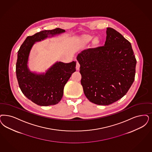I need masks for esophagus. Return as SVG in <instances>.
I'll return each mask as SVG.
<instances>
[{
  "label": "esophagus",
  "instance_id": "obj_1",
  "mask_svg": "<svg viewBox=\"0 0 152 152\" xmlns=\"http://www.w3.org/2000/svg\"><path fill=\"white\" fill-rule=\"evenodd\" d=\"M80 65L79 64L78 61H76V70L79 71L80 69Z\"/></svg>",
  "mask_w": 152,
  "mask_h": 152
}]
</instances>
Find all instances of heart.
Wrapping results in <instances>:
<instances>
[{
	"mask_svg": "<svg viewBox=\"0 0 152 152\" xmlns=\"http://www.w3.org/2000/svg\"><path fill=\"white\" fill-rule=\"evenodd\" d=\"M93 39V36L91 35H84L82 37H81V41L83 44H88L89 42H91L92 39ZM100 44V40L99 37H95L94 39L93 40L92 42V45L94 48L98 47L99 46Z\"/></svg>",
	"mask_w": 152,
	"mask_h": 152,
	"instance_id": "heart-1",
	"label": "heart"
}]
</instances>
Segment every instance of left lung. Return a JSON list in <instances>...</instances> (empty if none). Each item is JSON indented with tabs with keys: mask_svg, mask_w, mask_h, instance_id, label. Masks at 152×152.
Instances as JSON below:
<instances>
[{
	"mask_svg": "<svg viewBox=\"0 0 152 152\" xmlns=\"http://www.w3.org/2000/svg\"><path fill=\"white\" fill-rule=\"evenodd\" d=\"M106 33L104 46L84 50L77 56L84 94L101 105L126 95L134 83L136 64L131 43L112 28Z\"/></svg>",
	"mask_w": 152,
	"mask_h": 152,
	"instance_id": "8db88e82",
	"label": "left lung"
}]
</instances>
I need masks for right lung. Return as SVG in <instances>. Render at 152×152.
<instances>
[{
    "mask_svg": "<svg viewBox=\"0 0 152 152\" xmlns=\"http://www.w3.org/2000/svg\"><path fill=\"white\" fill-rule=\"evenodd\" d=\"M65 32L57 28L44 30L27 37L18 51L16 72L22 93L34 103L41 106L58 104L62 99L64 85L76 71V62L65 63L57 62L45 73L32 72L27 66L28 57L35 42Z\"/></svg>",
    "mask_w": 152,
    "mask_h": 152,
    "instance_id": "add662e5",
    "label": "right lung"
}]
</instances>
